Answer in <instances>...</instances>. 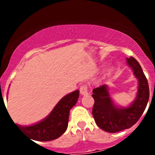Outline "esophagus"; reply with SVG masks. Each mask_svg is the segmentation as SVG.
<instances>
[{
	"mask_svg": "<svg viewBox=\"0 0 155 155\" xmlns=\"http://www.w3.org/2000/svg\"><path fill=\"white\" fill-rule=\"evenodd\" d=\"M79 91H80V94L82 95H87L88 94V92H87V86L86 85H81Z\"/></svg>",
	"mask_w": 155,
	"mask_h": 155,
	"instance_id": "1",
	"label": "esophagus"
}]
</instances>
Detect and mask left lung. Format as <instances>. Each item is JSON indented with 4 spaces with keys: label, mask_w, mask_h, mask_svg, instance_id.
<instances>
[{
    "label": "left lung",
    "mask_w": 155,
    "mask_h": 155,
    "mask_svg": "<svg viewBox=\"0 0 155 155\" xmlns=\"http://www.w3.org/2000/svg\"><path fill=\"white\" fill-rule=\"evenodd\" d=\"M127 62L139 82L137 97L130 107H117L111 99L106 85L93 90L94 104L92 115L97 126L109 133L119 132L134 125L144 112L149 99L148 81L140 64L133 57L127 58Z\"/></svg>",
    "instance_id": "1"
}]
</instances>
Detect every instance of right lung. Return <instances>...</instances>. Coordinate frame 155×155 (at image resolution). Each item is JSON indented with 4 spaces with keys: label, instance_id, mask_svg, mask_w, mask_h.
Here are the masks:
<instances>
[{
    "label": "right lung",
    "instance_id": "add662e5",
    "mask_svg": "<svg viewBox=\"0 0 155 155\" xmlns=\"http://www.w3.org/2000/svg\"><path fill=\"white\" fill-rule=\"evenodd\" d=\"M79 94V91L76 90L64 97L51 113L37 124L27 127L15 124L31 140L43 142L55 140L66 131L70 110L77 102Z\"/></svg>",
    "mask_w": 155,
    "mask_h": 155
}]
</instances>
